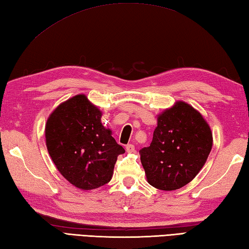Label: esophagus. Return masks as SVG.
Segmentation results:
<instances>
[{"instance_id":"34e87169","label":"esophagus","mask_w":249,"mask_h":249,"mask_svg":"<svg viewBox=\"0 0 249 249\" xmlns=\"http://www.w3.org/2000/svg\"><path fill=\"white\" fill-rule=\"evenodd\" d=\"M126 152H127V153H134L135 152V145L134 144H127V145H126Z\"/></svg>"}]
</instances>
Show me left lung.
<instances>
[{
  "label": "left lung",
  "mask_w": 249,
  "mask_h": 249,
  "mask_svg": "<svg viewBox=\"0 0 249 249\" xmlns=\"http://www.w3.org/2000/svg\"><path fill=\"white\" fill-rule=\"evenodd\" d=\"M212 145V131L203 116L177 102L158 115L150 146L140 150L147 182L161 190L185 186L202 169Z\"/></svg>",
  "instance_id": "8db88e82"
}]
</instances>
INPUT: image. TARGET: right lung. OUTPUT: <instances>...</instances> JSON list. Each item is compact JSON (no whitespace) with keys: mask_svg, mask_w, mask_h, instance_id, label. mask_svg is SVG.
Masks as SVG:
<instances>
[{"mask_svg":"<svg viewBox=\"0 0 249 249\" xmlns=\"http://www.w3.org/2000/svg\"><path fill=\"white\" fill-rule=\"evenodd\" d=\"M100 119L102 111L79 94L57 106L46 123L52 161L68 182L82 190L107 184L118 156L125 152Z\"/></svg>","mask_w":249,"mask_h":249,"instance_id":"obj_1","label":"right lung"}]
</instances>
